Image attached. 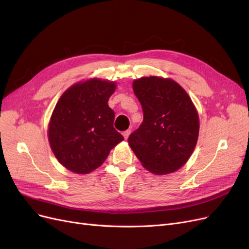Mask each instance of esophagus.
Returning <instances> with one entry per match:
<instances>
[{
	"instance_id": "esophagus-1",
	"label": "esophagus",
	"mask_w": 249,
	"mask_h": 249,
	"mask_svg": "<svg viewBox=\"0 0 249 249\" xmlns=\"http://www.w3.org/2000/svg\"><path fill=\"white\" fill-rule=\"evenodd\" d=\"M130 133H131V131H130V130H126V131H124V132L123 133V135H124V139H127V137H129V135H130Z\"/></svg>"
}]
</instances>
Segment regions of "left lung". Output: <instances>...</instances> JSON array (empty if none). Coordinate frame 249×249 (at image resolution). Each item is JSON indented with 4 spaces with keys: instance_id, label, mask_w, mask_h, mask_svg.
<instances>
[{
    "instance_id": "8db88e82",
    "label": "left lung",
    "mask_w": 249,
    "mask_h": 249,
    "mask_svg": "<svg viewBox=\"0 0 249 249\" xmlns=\"http://www.w3.org/2000/svg\"><path fill=\"white\" fill-rule=\"evenodd\" d=\"M141 104L143 122L129 144L147 170L166 175L189 159L196 145L199 122L196 109L178 83L158 77L133 82Z\"/></svg>"
}]
</instances>
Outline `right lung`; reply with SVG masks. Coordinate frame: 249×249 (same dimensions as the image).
Segmentation results:
<instances>
[{
	"label": "right lung",
	"mask_w": 249,
	"mask_h": 249,
	"mask_svg": "<svg viewBox=\"0 0 249 249\" xmlns=\"http://www.w3.org/2000/svg\"><path fill=\"white\" fill-rule=\"evenodd\" d=\"M116 85L100 79L79 83L60 97L49 125V140L58 161L85 175L100 167L110 150L124 140L114 126L108 101Z\"/></svg>",
	"instance_id": "add662e5"
}]
</instances>
